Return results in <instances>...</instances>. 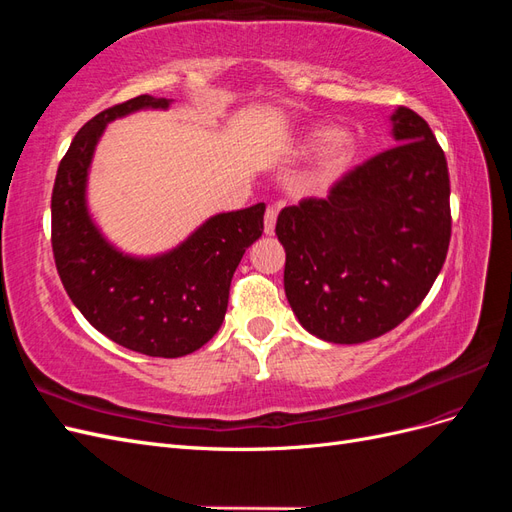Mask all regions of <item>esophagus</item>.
<instances>
[{"label":"esophagus","mask_w":512,"mask_h":512,"mask_svg":"<svg viewBox=\"0 0 512 512\" xmlns=\"http://www.w3.org/2000/svg\"><path fill=\"white\" fill-rule=\"evenodd\" d=\"M277 211H280V207H273V205L265 211V232H267V235H273V232H275Z\"/></svg>","instance_id":"esophagus-1"}]
</instances>
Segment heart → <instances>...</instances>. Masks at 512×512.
<instances>
[{
    "instance_id": "obj_1",
    "label": "heart",
    "mask_w": 512,
    "mask_h": 512,
    "mask_svg": "<svg viewBox=\"0 0 512 512\" xmlns=\"http://www.w3.org/2000/svg\"><path fill=\"white\" fill-rule=\"evenodd\" d=\"M320 149V158L314 179L316 183H331L335 177L342 175V170L348 166V162L354 156V136L350 132L342 130H331V128H314L305 132L299 143H297V153L305 156V153H312L314 149Z\"/></svg>"
}]
</instances>
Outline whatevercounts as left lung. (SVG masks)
<instances>
[{
  "label": "left lung",
  "instance_id": "obj_1",
  "mask_svg": "<svg viewBox=\"0 0 512 512\" xmlns=\"http://www.w3.org/2000/svg\"><path fill=\"white\" fill-rule=\"evenodd\" d=\"M395 147L277 215L284 288L303 327L333 344H361L423 303L451 243V181L427 121L391 117Z\"/></svg>",
  "mask_w": 512,
  "mask_h": 512
}]
</instances>
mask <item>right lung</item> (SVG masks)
Here are the masks:
<instances>
[{
    "label": "right lung",
    "instance_id": "1",
    "mask_svg": "<svg viewBox=\"0 0 512 512\" xmlns=\"http://www.w3.org/2000/svg\"><path fill=\"white\" fill-rule=\"evenodd\" d=\"M166 106L164 98L138 96L106 108L76 132L53 185L51 243L61 284L91 327L128 350L177 359L205 346L222 327L232 275L265 230V203L213 215L156 258L117 252L85 203L94 149L108 121Z\"/></svg>",
    "mask_w": 512,
    "mask_h": 512
}]
</instances>
